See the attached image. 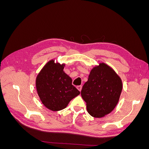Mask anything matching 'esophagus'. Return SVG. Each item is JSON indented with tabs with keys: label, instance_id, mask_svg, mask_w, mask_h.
<instances>
[{
	"label": "esophagus",
	"instance_id": "1",
	"mask_svg": "<svg viewBox=\"0 0 149 149\" xmlns=\"http://www.w3.org/2000/svg\"><path fill=\"white\" fill-rule=\"evenodd\" d=\"M77 89L79 90V91H81V89H82V86H78Z\"/></svg>",
	"mask_w": 149,
	"mask_h": 149
}]
</instances>
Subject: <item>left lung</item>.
I'll list each match as a JSON object with an SVG mask.
<instances>
[{"label": "left lung", "mask_w": 149, "mask_h": 149, "mask_svg": "<svg viewBox=\"0 0 149 149\" xmlns=\"http://www.w3.org/2000/svg\"><path fill=\"white\" fill-rule=\"evenodd\" d=\"M122 89L123 83L119 76L110 66L102 63L91 71L81 94L86 102L89 114L100 118L114 109Z\"/></svg>", "instance_id": "obj_1"}]
</instances>
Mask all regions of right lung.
I'll list each match as a JSON object with an SVG mask.
<instances>
[{"label":"right lung","instance_id":"obj_1","mask_svg":"<svg viewBox=\"0 0 149 149\" xmlns=\"http://www.w3.org/2000/svg\"><path fill=\"white\" fill-rule=\"evenodd\" d=\"M65 64L48 61L36 79V88L40 100L48 109H65L80 92L72 84V79L63 71Z\"/></svg>","mask_w":149,"mask_h":149}]
</instances>
